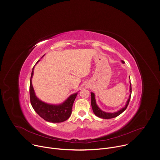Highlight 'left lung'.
<instances>
[{"label": "left lung", "mask_w": 160, "mask_h": 160, "mask_svg": "<svg viewBox=\"0 0 160 160\" xmlns=\"http://www.w3.org/2000/svg\"><path fill=\"white\" fill-rule=\"evenodd\" d=\"M122 63H124L125 62L124 61H122ZM129 91H130V95H129V97L126 102V104L125 105V107L122 108L121 110L118 111V112H114V113H109V112H106L104 111H102V110H100V109L98 107V105L96 103V101H95V94L93 92H91V105H92V110L93 113L95 114V116H97V117L102 118V119H112V118H116L117 116H119L121 114H122L127 108V107L128 106V104L129 103L130 99H131V92H132V88H131V83L130 82V87H129Z\"/></svg>", "instance_id": "8db88e82"}]
</instances>
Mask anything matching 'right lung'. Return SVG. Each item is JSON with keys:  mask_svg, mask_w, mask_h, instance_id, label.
Segmentation results:
<instances>
[{"mask_svg": "<svg viewBox=\"0 0 160 160\" xmlns=\"http://www.w3.org/2000/svg\"><path fill=\"white\" fill-rule=\"evenodd\" d=\"M39 61H38L37 63H38ZM33 73L34 67L31 73L29 85L30 101L34 110L41 118L48 122H62L67 120L72 114L73 104L77 95V93L71 95L63 103L60 105L46 103L40 100L35 95L32 85Z\"/></svg>", "mask_w": 160, "mask_h": 160, "instance_id": "obj_1", "label": "right lung"}]
</instances>
